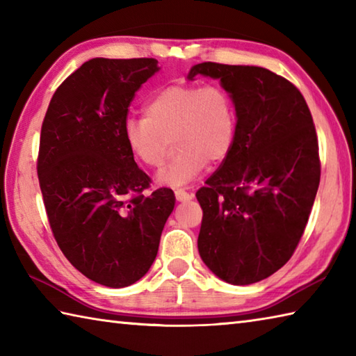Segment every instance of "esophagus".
Returning <instances> with one entry per match:
<instances>
[{
  "label": "esophagus",
  "instance_id": "obj_1",
  "mask_svg": "<svg viewBox=\"0 0 356 356\" xmlns=\"http://www.w3.org/2000/svg\"><path fill=\"white\" fill-rule=\"evenodd\" d=\"M174 194H176V199L179 202H188V200H191L194 197L193 193H188L185 190H176V191H174Z\"/></svg>",
  "mask_w": 356,
  "mask_h": 356
}]
</instances>
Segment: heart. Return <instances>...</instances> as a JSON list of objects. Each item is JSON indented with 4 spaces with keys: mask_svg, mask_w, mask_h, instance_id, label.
<instances>
[{
    "mask_svg": "<svg viewBox=\"0 0 356 356\" xmlns=\"http://www.w3.org/2000/svg\"><path fill=\"white\" fill-rule=\"evenodd\" d=\"M145 117H128L123 138L131 154L148 168L163 163L171 137L174 156L159 184L184 186L233 148L238 113L232 94L219 85H170L146 100Z\"/></svg>",
    "mask_w": 356,
    "mask_h": 356,
    "instance_id": "heart-1",
    "label": "heart"
}]
</instances>
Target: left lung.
I'll return each mask as SVG.
<instances>
[{"instance_id":"8db88e82","label":"left lung","mask_w":356,"mask_h":356,"mask_svg":"<svg viewBox=\"0 0 356 356\" xmlns=\"http://www.w3.org/2000/svg\"><path fill=\"white\" fill-rule=\"evenodd\" d=\"M197 75L232 94L238 127L229 154L196 193L202 261L233 285L259 282L293 256L321 177L316 129L299 89L257 66L205 61Z\"/></svg>"}]
</instances>
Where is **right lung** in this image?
Returning a JSON list of instances; mask_svg holds the SVG:
<instances>
[{
  "mask_svg": "<svg viewBox=\"0 0 356 356\" xmlns=\"http://www.w3.org/2000/svg\"><path fill=\"white\" fill-rule=\"evenodd\" d=\"M156 58H92L55 90L41 124L37 172L63 254L97 284L122 289L154 262L174 193L138 168L123 138L129 104Z\"/></svg>",
  "mask_w": 356,
  "mask_h": 356,
  "instance_id": "right-lung-1",
  "label": "right lung"
}]
</instances>
